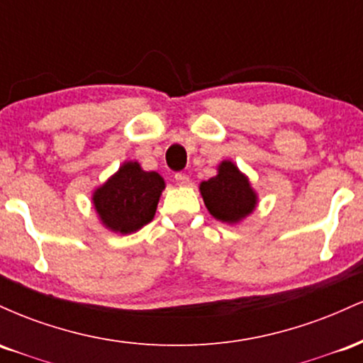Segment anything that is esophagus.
<instances>
[{"mask_svg":"<svg viewBox=\"0 0 363 363\" xmlns=\"http://www.w3.org/2000/svg\"><path fill=\"white\" fill-rule=\"evenodd\" d=\"M174 181H176L179 186H187V184H189V177H187L186 174H182V172H177L176 176H174Z\"/></svg>","mask_w":363,"mask_h":363,"instance_id":"esophagus-1","label":"esophagus"}]
</instances>
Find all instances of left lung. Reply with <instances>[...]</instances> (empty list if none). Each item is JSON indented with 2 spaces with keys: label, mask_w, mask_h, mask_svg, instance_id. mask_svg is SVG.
I'll use <instances>...</instances> for the list:
<instances>
[{
  "label": "left lung",
  "mask_w": 363,
  "mask_h": 363,
  "mask_svg": "<svg viewBox=\"0 0 363 363\" xmlns=\"http://www.w3.org/2000/svg\"><path fill=\"white\" fill-rule=\"evenodd\" d=\"M203 201L216 220L225 223H237L256 208L257 196L252 191L249 179L225 160L218 165V174L199 186Z\"/></svg>",
  "instance_id": "1"
}]
</instances>
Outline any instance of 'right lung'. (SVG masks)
<instances>
[{"instance_id":"1","label":"right lung","mask_w":363,"mask_h":363,"mask_svg":"<svg viewBox=\"0 0 363 363\" xmlns=\"http://www.w3.org/2000/svg\"><path fill=\"white\" fill-rule=\"evenodd\" d=\"M164 187L157 172H145L138 162H126L91 199L109 230L131 234L152 222Z\"/></svg>"}]
</instances>
